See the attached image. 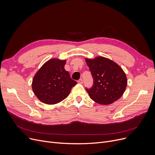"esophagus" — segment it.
<instances>
[{
  "instance_id": "1",
  "label": "esophagus",
  "mask_w": 155,
  "mask_h": 155,
  "mask_svg": "<svg viewBox=\"0 0 155 155\" xmlns=\"http://www.w3.org/2000/svg\"><path fill=\"white\" fill-rule=\"evenodd\" d=\"M78 84H83V80H82V79H79V80H78Z\"/></svg>"
}]
</instances>
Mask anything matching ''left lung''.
<instances>
[{"instance_id":"8db88e82","label":"left lung","mask_w":155,"mask_h":155,"mask_svg":"<svg viewBox=\"0 0 155 155\" xmlns=\"http://www.w3.org/2000/svg\"><path fill=\"white\" fill-rule=\"evenodd\" d=\"M94 80L90 88H85L91 99L95 102L107 105L118 100L127 86L125 73L117 64L102 56L86 59Z\"/></svg>"}]
</instances>
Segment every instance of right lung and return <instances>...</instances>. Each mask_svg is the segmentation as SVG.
I'll list each match as a JSON object with an SVG mask.
<instances>
[{
    "label": "right lung",
    "mask_w": 155,
    "mask_h": 155,
    "mask_svg": "<svg viewBox=\"0 0 155 155\" xmlns=\"http://www.w3.org/2000/svg\"><path fill=\"white\" fill-rule=\"evenodd\" d=\"M65 60L51 59L36 73L32 88L38 99L46 104H55L66 99L77 82L64 70Z\"/></svg>",
    "instance_id": "1"
}]
</instances>
